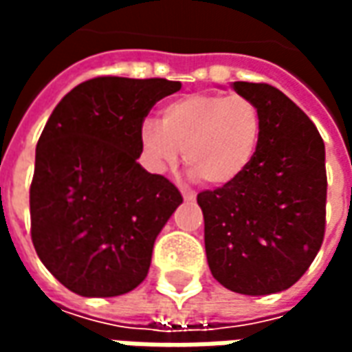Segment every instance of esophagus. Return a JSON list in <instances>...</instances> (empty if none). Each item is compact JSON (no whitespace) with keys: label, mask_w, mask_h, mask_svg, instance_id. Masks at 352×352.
I'll use <instances>...</instances> for the list:
<instances>
[{"label":"esophagus","mask_w":352,"mask_h":352,"mask_svg":"<svg viewBox=\"0 0 352 352\" xmlns=\"http://www.w3.org/2000/svg\"><path fill=\"white\" fill-rule=\"evenodd\" d=\"M181 194H183L184 201H194V199H196V194L192 190H183Z\"/></svg>","instance_id":"esophagus-1"}]
</instances>
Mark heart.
Returning a JSON list of instances; mask_svg holds the SVG:
<instances>
[{"instance_id": "b5f03b06", "label": "heart", "mask_w": 352, "mask_h": 352, "mask_svg": "<svg viewBox=\"0 0 352 352\" xmlns=\"http://www.w3.org/2000/svg\"><path fill=\"white\" fill-rule=\"evenodd\" d=\"M262 130V113L249 98L188 94L162 109L160 124H141L139 148L153 173H166L184 151L192 175L213 186H226L251 166Z\"/></svg>"}]
</instances>
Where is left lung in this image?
<instances>
[{
	"mask_svg": "<svg viewBox=\"0 0 352 352\" xmlns=\"http://www.w3.org/2000/svg\"><path fill=\"white\" fill-rule=\"evenodd\" d=\"M264 120L243 175L198 194L209 270L247 296L283 292L307 272L324 237V143L309 116L275 87L232 82Z\"/></svg>",
	"mask_w": 352,
	"mask_h": 352,
	"instance_id": "left-lung-1",
	"label": "left lung"
}]
</instances>
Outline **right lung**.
<instances>
[{"instance_id": "1", "label": "right lung", "mask_w": 352, "mask_h": 352, "mask_svg": "<svg viewBox=\"0 0 352 352\" xmlns=\"http://www.w3.org/2000/svg\"><path fill=\"white\" fill-rule=\"evenodd\" d=\"M177 90V80L98 77L65 94L45 124L30 188L32 241L75 294H126L148 273L154 241L183 196L141 168L139 128Z\"/></svg>"}]
</instances>
